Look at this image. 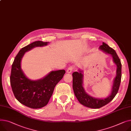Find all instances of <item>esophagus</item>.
<instances>
[{
  "label": "esophagus",
  "instance_id": "obj_1",
  "mask_svg": "<svg viewBox=\"0 0 131 131\" xmlns=\"http://www.w3.org/2000/svg\"><path fill=\"white\" fill-rule=\"evenodd\" d=\"M73 69H74V67H73V66H71V67H68V69H67V73H69V74L71 73L72 72L73 70Z\"/></svg>",
  "mask_w": 131,
  "mask_h": 131
}]
</instances>
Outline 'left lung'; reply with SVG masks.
<instances>
[{
    "mask_svg": "<svg viewBox=\"0 0 131 131\" xmlns=\"http://www.w3.org/2000/svg\"><path fill=\"white\" fill-rule=\"evenodd\" d=\"M99 49L104 53L110 55L113 58V62L116 65V76L113 80L111 94L108 96L104 99H98L91 96L85 92L83 87V71L79 69L78 72L73 73V89L78 101L83 105L92 108H99L110 103L117 94L121 81L122 65L121 60L116 51L110 47L106 43L103 42Z\"/></svg>",
    "mask_w": 131,
    "mask_h": 131,
    "instance_id": "left-lung-1",
    "label": "left lung"
}]
</instances>
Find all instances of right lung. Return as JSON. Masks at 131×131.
<instances>
[{
	"label": "right lung",
	"mask_w": 131,
	"mask_h": 131,
	"mask_svg": "<svg viewBox=\"0 0 131 131\" xmlns=\"http://www.w3.org/2000/svg\"><path fill=\"white\" fill-rule=\"evenodd\" d=\"M48 43L36 41L22 48L12 65L10 80L15 97L23 105L31 108H40L47 105L55 86L65 73L64 69L51 71L44 77L35 81L29 79L24 73L21 62L26 52L34 47L46 46Z\"/></svg>",
	"instance_id": "obj_1"
}]
</instances>
